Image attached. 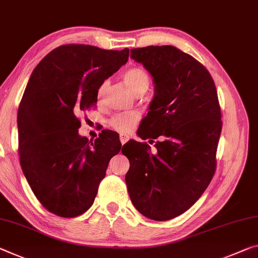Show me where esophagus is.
<instances>
[{
	"mask_svg": "<svg viewBox=\"0 0 258 258\" xmlns=\"http://www.w3.org/2000/svg\"><path fill=\"white\" fill-rule=\"evenodd\" d=\"M128 139H130V137L127 136V134H120V136H119V140L121 142V145L126 144V142L128 141Z\"/></svg>",
	"mask_w": 258,
	"mask_h": 258,
	"instance_id": "obj_1",
	"label": "esophagus"
}]
</instances>
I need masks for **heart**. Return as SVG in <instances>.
I'll return each instance as SVG.
<instances>
[{
    "label": "heart",
    "instance_id": "obj_1",
    "mask_svg": "<svg viewBox=\"0 0 258 258\" xmlns=\"http://www.w3.org/2000/svg\"><path fill=\"white\" fill-rule=\"evenodd\" d=\"M125 85L130 88V91L136 94L140 91H146L149 86V76L144 69L139 67H133L125 71L122 75ZM107 88V83H103L99 88V96L103 95V93ZM139 121V113L137 112H127L116 114L110 120V125L118 132L127 133L137 125Z\"/></svg>",
    "mask_w": 258,
    "mask_h": 258
}]
</instances>
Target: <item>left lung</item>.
Instances as JSON below:
<instances>
[{"instance_id":"8db88e82","label":"left lung","mask_w":258,"mask_h":258,"mask_svg":"<svg viewBox=\"0 0 258 258\" xmlns=\"http://www.w3.org/2000/svg\"><path fill=\"white\" fill-rule=\"evenodd\" d=\"M131 58L144 65L155 87L138 136L162 140L155 150L136 140L125 145V181L137 210L162 222L189 209L209 186L222 114L214 80L194 57L173 46H149L131 49Z\"/></svg>"}]
</instances>
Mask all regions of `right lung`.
Listing matches in <instances>:
<instances>
[{"instance_id": "add662e5", "label": "right lung", "mask_w": 258, "mask_h": 258, "mask_svg": "<svg viewBox=\"0 0 258 258\" xmlns=\"http://www.w3.org/2000/svg\"><path fill=\"white\" fill-rule=\"evenodd\" d=\"M128 54V48L64 44L43 57L28 80L17 117L20 165L36 199L59 217L92 207L109 161L121 148L110 131L95 140L79 136L77 114L96 104L101 85Z\"/></svg>"}]
</instances>
